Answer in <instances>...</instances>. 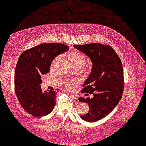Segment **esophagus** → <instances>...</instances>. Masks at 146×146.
Here are the masks:
<instances>
[{
	"instance_id": "1",
	"label": "esophagus",
	"mask_w": 146,
	"mask_h": 146,
	"mask_svg": "<svg viewBox=\"0 0 146 146\" xmlns=\"http://www.w3.org/2000/svg\"><path fill=\"white\" fill-rule=\"evenodd\" d=\"M71 98L73 99H74V100H78V95H77V94H71Z\"/></svg>"
}]
</instances>
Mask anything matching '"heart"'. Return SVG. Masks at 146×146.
Here are the masks:
<instances>
[{"label":"heart","instance_id":"heart-1","mask_svg":"<svg viewBox=\"0 0 146 146\" xmlns=\"http://www.w3.org/2000/svg\"><path fill=\"white\" fill-rule=\"evenodd\" d=\"M56 58L54 59V60L56 59ZM68 59L69 61L71 62V64L74 67H78L80 68H81L82 66H84L86 62V58L84 54L75 50L72 51L69 53ZM91 67H88L87 69L88 71H91ZM66 86L69 88L70 87V82H66Z\"/></svg>","mask_w":146,"mask_h":146}]
</instances>
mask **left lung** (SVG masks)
Listing matches in <instances>:
<instances>
[{"mask_svg":"<svg viewBox=\"0 0 146 146\" xmlns=\"http://www.w3.org/2000/svg\"><path fill=\"white\" fill-rule=\"evenodd\" d=\"M74 47L87 54L93 62L92 70L82 84L81 92L94 96L78 98L89 106L87 113L81 117L88 122L98 121L112 112L121 99L124 89L122 62L113 48L108 44L96 43Z\"/></svg>","mask_w":146,"mask_h":146,"instance_id":"8db88e82","label":"left lung"}]
</instances>
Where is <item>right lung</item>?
I'll return each instance as SVG.
<instances>
[{
    "mask_svg": "<svg viewBox=\"0 0 146 146\" xmlns=\"http://www.w3.org/2000/svg\"><path fill=\"white\" fill-rule=\"evenodd\" d=\"M68 47L59 43H43L20 55L15 71L14 87L19 103L27 112L39 117L49 114L53 110L56 92L42 91L41 76L49 72L55 57L67 51Z\"/></svg>",
    "mask_w": 146,
    "mask_h": 146,
    "instance_id": "right-lung-1",
    "label": "right lung"
}]
</instances>
